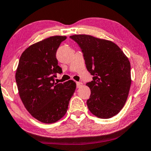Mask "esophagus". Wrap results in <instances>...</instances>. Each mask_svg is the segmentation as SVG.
Here are the masks:
<instances>
[{
    "label": "esophagus",
    "mask_w": 151,
    "mask_h": 151,
    "mask_svg": "<svg viewBox=\"0 0 151 151\" xmlns=\"http://www.w3.org/2000/svg\"><path fill=\"white\" fill-rule=\"evenodd\" d=\"M83 83L81 82H76V86H77L78 88H81V86H82Z\"/></svg>",
    "instance_id": "1"
}]
</instances>
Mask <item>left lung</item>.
<instances>
[{
  "instance_id": "left-lung-1",
  "label": "left lung",
  "mask_w": 151,
  "mask_h": 151,
  "mask_svg": "<svg viewBox=\"0 0 151 151\" xmlns=\"http://www.w3.org/2000/svg\"><path fill=\"white\" fill-rule=\"evenodd\" d=\"M83 55L86 68L93 81L86 83L91 89L87 100L89 111L107 119L120 112L128 98L131 84L130 64L121 49L113 42L88 35H74Z\"/></svg>"
}]
</instances>
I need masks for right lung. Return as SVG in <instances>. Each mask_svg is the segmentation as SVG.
Masks as SVG:
<instances>
[{
	"mask_svg": "<svg viewBox=\"0 0 151 151\" xmlns=\"http://www.w3.org/2000/svg\"><path fill=\"white\" fill-rule=\"evenodd\" d=\"M66 36H52L33 44L20 58L16 73L18 93L31 116L45 123H55L67 112L76 84L73 81L55 83L62 68L56 51Z\"/></svg>",
	"mask_w": 151,
	"mask_h": 151,
	"instance_id": "add662e5",
	"label": "right lung"
}]
</instances>
